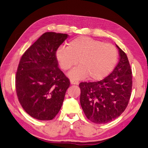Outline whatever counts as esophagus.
I'll return each instance as SVG.
<instances>
[{
  "mask_svg": "<svg viewBox=\"0 0 148 148\" xmlns=\"http://www.w3.org/2000/svg\"><path fill=\"white\" fill-rule=\"evenodd\" d=\"M71 84H79V82L78 81H74V80H71Z\"/></svg>",
  "mask_w": 148,
  "mask_h": 148,
  "instance_id": "1",
  "label": "esophagus"
}]
</instances>
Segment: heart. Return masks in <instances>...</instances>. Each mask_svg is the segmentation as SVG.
Masks as SVG:
<instances>
[{
  "instance_id": "1",
  "label": "heart",
  "mask_w": 148,
  "mask_h": 148,
  "mask_svg": "<svg viewBox=\"0 0 148 148\" xmlns=\"http://www.w3.org/2000/svg\"><path fill=\"white\" fill-rule=\"evenodd\" d=\"M56 57L64 71L74 67L78 60L80 65L69 74L72 79H81L89 76L92 80H100L109 75L114 68L118 52L111 44L81 36L71 40L67 47L60 48Z\"/></svg>"
}]
</instances>
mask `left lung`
<instances>
[{
    "mask_svg": "<svg viewBox=\"0 0 148 148\" xmlns=\"http://www.w3.org/2000/svg\"><path fill=\"white\" fill-rule=\"evenodd\" d=\"M119 49V61L114 71L97 82H82L80 103L86 118L97 124L119 117L127 108L132 88L130 65L125 53Z\"/></svg>",
    "mask_w": 148,
    "mask_h": 148,
    "instance_id": "obj_1",
    "label": "left lung"
}]
</instances>
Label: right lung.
I'll return each mask as SVG.
<instances>
[{
	"label": "right lung",
	"mask_w": 148,
	"mask_h": 148,
	"mask_svg": "<svg viewBox=\"0 0 148 148\" xmlns=\"http://www.w3.org/2000/svg\"><path fill=\"white\" fill-rule=\"evenodd\" d=\"M65 34H43L24 53L15 78L21 106L32 118L51 120L61 109L70 81L58 67L56 52Z\"/></svg>",
	"instance_id": "add662e5"
}]
</instances>
